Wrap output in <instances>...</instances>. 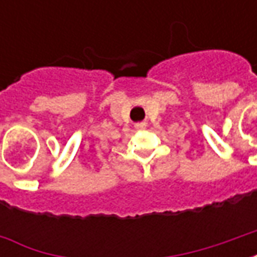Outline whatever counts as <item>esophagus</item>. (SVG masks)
<instances>
[{
	"label": "esophagus",
	"instance_id": "1",
	"mask_svg": "<svg viewBox=\"0 0 257 257\" xmlns=\"http://www.w3.org/2000/svg\"><path fill=\"white\" fill-rule=\"evenodd\" d=\"M135 128H136V129H145L146 128V122L135 123Z\"/></svg>",
	"mask_w": 257,
	"mask_h": 257
}]
</instances>
